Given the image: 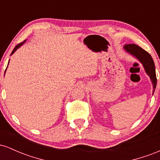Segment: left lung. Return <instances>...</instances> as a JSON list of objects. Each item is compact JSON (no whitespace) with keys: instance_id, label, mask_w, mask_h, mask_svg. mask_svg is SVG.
Returning <instances> with one entry per match:
<instances>
[{"instance_id":"8db88e82","label":"left lung","mask_w":160,"mask_h":160,"mask_svg":"<svg viewBox=\"0 0 160 160\" xmlns=\"http://www.w3.org/2000/svg\"><path fill=\"white\" fill-rule=\"evenodd\" d=\"M124 49L126 52L132 55L139 60V62H141V64L144 66L145 71L149 75L150 80H151L154 92L156 86H157V76H156L155 65H154L153 60L151 56L144 49L141 48L138 46L133 44V43L125 45Z\"/></svg>"}]
</instances>
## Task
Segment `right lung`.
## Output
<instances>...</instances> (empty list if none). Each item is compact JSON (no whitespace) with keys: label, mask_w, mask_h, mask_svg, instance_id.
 <instances>
[{"label":"right lung","mask_w":160,"mask_h":160,"mask_svg":"<svg viewBox=\"0 0 160 160\" xmlns=\"http://www.w3.org/2000/svg\"><path fill=\"white\" fill-rule=\"evenodd\" d=\"M25 40H24V41H23V42H22V43H19V44H17V45H16V47H15V48H14V49H13V50H12V53H11V55H12V54H13V53H14V52H16V49H17L18 48H19V47H21V46H22V44H23V43H25Z\"/></svg>","instance_id":"right-lung-1"}]
</instances>
